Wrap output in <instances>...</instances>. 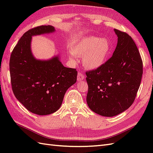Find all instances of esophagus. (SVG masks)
Here are the masks:
<instances>
[{
  "label": "esophagus",
  "instance_id": "esophagus-1",
  "mask_svg": "<svg viewBox=\"0 0 153 153\" xmlns=\"http://www.w3.org/2000/svg\"><path fill=\"white\" fill-rule=\"evenodd\" d=\"M84 74H82V73H78V76H77V80L78 81H81V80H83L84 79Z\"/></svg>",
  "mask_w": 153,
  "mask_h": 153
}]
</instances>
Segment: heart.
Segmentation results:
<instances>
[{"label": "heart", "mask_w": 153, "mask_h": 153, "mask_svg": "<svg viewBox=\"0 0 153 153\" xmlns=\"http://www.w3.org/2000/svg\"><path fill=\"white\" fill-rule=\"evenodd\" d=\"M111 51V45L108 39L88 36L72 45L69 59L74 61V56L82 57L83 65L85 68L96 69L105 64L110 57Z\"/></svg>", "instance_id": "1"}]
</instances>
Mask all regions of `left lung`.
I'll return each instance as SVG.
<instances>
[{"label":"left lung","instance_id":"obj_1","mask_svg":"<svg viewBox=\"0 0 153 153\" xmlns=\"http://www.w3.org/2000/svg\"><path fill=\"white\" fill-rule=\"evenodd\" d=\"M117 44L112 56L100 68L89 71L87 104L93 111L113 117L132 105L140 88L143 62L131 37L114 29Z\"/></svg>","mask_w":153,"mask_h":153}]
</instances>
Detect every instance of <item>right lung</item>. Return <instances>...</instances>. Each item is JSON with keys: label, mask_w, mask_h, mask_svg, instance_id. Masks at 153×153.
Instances as JSON below:
<instances>
[{"label": "right lung", "mask_w": 153, "mask_h": 153, "mask_svg": "<svg viewBox=\"0 0 153 153\" xmlns=\"http://www.w3.org/2000/svg\"><path fill=\"white\" fill-rule=\"evenodd\" d=\"M54 32L51 25L29 30L21 37L10 56L13 94L28 111L39 115L56 111L66 91L76 82V69L63 65L59 55L48 59H38L32 53V36Z\"/></svg>", "instance_id": "right-lung-1"}]
</instances>
